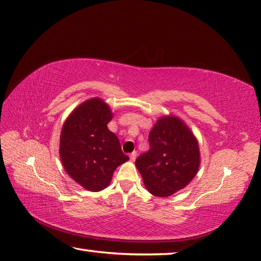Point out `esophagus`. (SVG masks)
I'll return each mask as SVG.
<instances>
[{"label": "esophagus", "instance_id": "34e87169", "mask_svg": "<svg viewBox=\"0 0 261 261\" xmlns=\"http://www.w3.org/2000/svg\"><path fill=\"white\" fill-rule=\"evenodd\" d=\"M136 155H137V153H136V152H132V153H130V155H129V158H130V161H135V159H136Z\"/></svg>", "mask_w": 261, "mask_h": 261}]
</instances>
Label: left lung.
<instances>
[{"mask_svg":"<svg viewBox=\"0 0 261 261\" xmlns=\"http://www.w3.org/2000/svg\"><path fill=\"white\" fill-rule=\"evenodd\" d=\"M149 143V151L141 154L135 165L152 195H173L198 174L201 162L198 140L180 118H159L150 132Z\"/></svg>","mask_w":261,"mask_h":261,"instance_id":"left-lung-1","label":"left lung"}]
</instances>
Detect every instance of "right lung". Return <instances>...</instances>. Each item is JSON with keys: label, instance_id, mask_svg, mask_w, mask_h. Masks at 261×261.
Wrapping results in <instances>:
<instances>
[{"label": "right lung", "instance_id": "obj_1", "mask_svg": "<svg viewBox=\"0 0 261 261\" xmlns=\"http://www.w3.org/2000/svg\"><path fill=\"white\" fill-rule=\"evenodd\" d=\"M112 117L105 101L92 97L75 108L62 126L59 150L62 166L87 191L105 190L117 167L129 160L118 137L108 129Z\"/></svg>", "mask_w": 261, "mask_h": 261}]
</instances>
